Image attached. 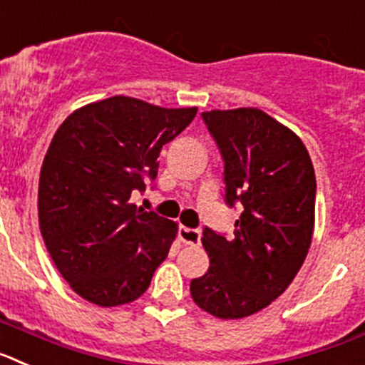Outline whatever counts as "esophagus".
<instances>
[{
	"label": "esophagus",
	"instance_id": "esophagus-1",
	"mask_svg": "<svg viewBox=\"0 0 365 365\" xmlns=\"http://www.w3.org/2000/svg\"><path fill=\"white\" fill-rule=\"evenodd\" d=\"M178 237L183 244H191V246H195V244L200 242V231L191 230V227H185V226L180 227Z\"/></svg>",
	"mask_w": 365,
	"mask_h": 365
}]
</instances>
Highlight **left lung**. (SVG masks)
Returning <instances> with one entry per match:
<instances>
[{"label": "left lung", "instance_id": "8db88e82", "mask_svg": "<svg viewBox=\"0 0 365 365\" xmlns=\"http://www.w3.org/2000/svg\"><path fill=\"white\" fill-rule=\"evenodd\" d=\"M224 158L227 205L242 204L233 239L205 227L209 270L191 281L202 310L239 319L292 283L314 233L316 174L299 135L259 108L202 113Z\"/></svg>", "mask_w": 365, "mask_h": 365}]
</instances>
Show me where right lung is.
I'll return each mask as SVG.
<instances>
[{
    "mask_svg": "<svg viewBox=\"0 0 365 365\" xmlns=\"http://www.w3.org/2000/svg\"><path fill=\"white\" fill-rule=\"evenodd\" d=\"M198 108H161L115 95L78 108L53 135L38 183V218L51 259L99 307L143 296L178 224L132 204L158 176L163 145Z\"/></svg>",
    "mask_w": 365,
    "mask_h": 365,
    "instance_id": "obj_1",
    "label": "right lung"
}]
</instances>
